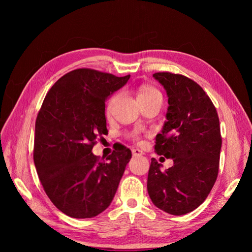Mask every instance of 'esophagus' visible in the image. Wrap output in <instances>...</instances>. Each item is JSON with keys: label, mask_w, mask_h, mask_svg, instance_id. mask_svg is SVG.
<instances>
[{"label": "esophagus", "mask_w": 252, "mask_h": 252, "mask_svg": "<svg viewBox=\"0 0 252 252\" xmlns=\"http://www.w3.org/2000/svg\"><path fill=\"white\" fill-rule=\"evenodd\" d=\"M132 155L134 157H140L143 155V152L141 151V149H137V148H133L132 149Z\"/></svg>", "instance_id": "obj_1"}]
</instances>
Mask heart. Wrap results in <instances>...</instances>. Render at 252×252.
<instances>
[{
    "label": "heart",
    "instance_id": "1",
    "mask_svg": "<svg viewBox=\"0 0 252 252\" xmlns=\"http://www.w3.org/2000/svg\"><path fill=\"white\" fill-rule=\"evenodd\" d=\"M155 96H161L156 89H154L152 87H141L140 89H138V92H137V98L138 99L155 97ZM118 97H119V94H114L109 98L108 103H107V111L109 112L112 109V107L115 106ZM132 137L134 138V140H138V135L136 134V133H133Z\"/></svg>",
    "mask_w": 252,
    "mask_h": 252
}]
</instances>
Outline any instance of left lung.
<instances>
[{
	"label": "left lung",
	"mask_w": 252,
	"mask_h": 252,
	"mask_svg": "<svg viewBox=\"0 0 252 252\" xmlns=\"http://www.w3.org/2000/svg\"><path fill=\"white\" fill-rule=\"evenodd\" d=\"M153 77L168 95L167 121L156 136L155 152L173 160L165 171L152 158L147 190L153 203L173 216L199 207L215 185L222 137L218 112L210 97L191 79L178 73Z\"/></svg>",
	"instance_id": "8db88e82"
}]
</instances>
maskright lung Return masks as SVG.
<instances>
[{"mask_svg":"<svg viewBox=\"0 0 252 252\" xmlns=\"http://www.w3.org/2000/svg\"><path fill=\"white\" fill-rule=\"evenodd\" d=\"M130 79L89 68L63 76L47 92L35 120L33 160L47 197L66 216L96 217L108 208L132 157L117 144L106 159L92 153L106 134L105 100Z\"/></svg>","mask_w":252,"mask_h":252,"instance_id":"obj_1","label":"right lung"}]
</instances>
